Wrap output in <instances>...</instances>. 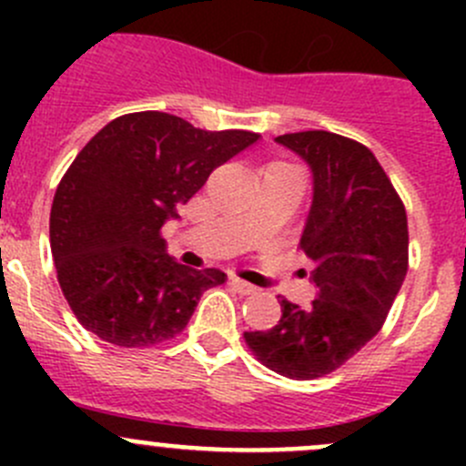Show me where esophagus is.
Segmentation results:
<instances>
[{
    "mask_svg": "<svg viewBox=\"0 0 466 466\" xmlns=\"http://www.w3.org/2000/svg\"><path fill=\"white\" fill-rule=\"evenodd\" d=\"M229 284H232V289L237 290V293H241V295H252V293H257V286L248 284V281L238 279V277H232V279H229Z\"/></svg>",
    "mask_w": 466,
    "mask_h": 466,
    "instance_id": "34e87169",
    "label": "esophagus"
}]
</instances>
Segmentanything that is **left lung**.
I'll return each instance as SVG.
<instances>
[{
    "instance_id": "obj_1",
    "label": "left lung",
    "mask_w": 466,
    "mask_h": 466,
    "mask_svg": "<svg viewBox=\"0 0 466 466\" xmlns=\"http://www.w3.org/2000/svg\"><path fill=\"white\" fill-rule=\"evenodd\" d=\"M275 142L295 150L313 173L299 248L313 261L318 295L309 309L279 295V322L243 338L268 370L309 380L340 368L380 331L408 272V218L368 146L327 130Z\"/></svg>"
}]
</instances>
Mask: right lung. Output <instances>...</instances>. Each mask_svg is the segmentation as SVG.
Wrapping results in <instances>:
<instances>
[{
	"instance_id": "right-lung-1",
	"label": "right lung",
	"mask_w": 466,
	"mask_h": 466,
	"mask_svg": "<svg viewBox=\"0 0 466 466\" xmlns=\"http://www.w3.org/2000/svg\"><path fill=\"white\" fill-rule=\"evenodd\" d=\"M257 139L157 110L116 116L89 139L49 216L58 284L87 331L116 347H150L187 327L200 295L228 275L173 261L159 229Z\"/></svg>"
}]
</instances>
